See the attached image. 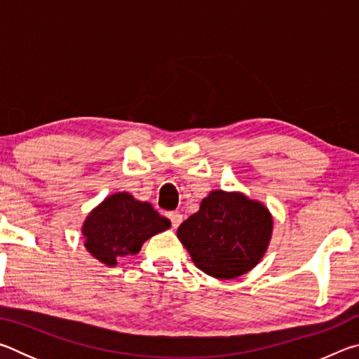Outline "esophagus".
<instances>
[{
    "mask_svg": "<svg viewBox=\"0 0 359 359\" xmlns=\"http://www.w3.org/2000/svg\"><path fill=\"white\" fill-rule=\"evenodd\" d=\"M168 217L172 223V228H179V224L182 223V220H184V215H182L180 212H169Z\"/></svg>",
    "mask_w": 359,
    "mask_h": 359,
    "instance_id": "1",
    "label": "esophagus"
}]
</instances>
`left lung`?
<instances>
[{
    "mask_svg": "<svg viewBox=\"0 0 359 359\" xmlns=\"http://www.w3.org/2000/svg\"><path fill=\"white\" fill-rule=\"evenodd\" d=\"M272 236V215L239 191H210L177 229L193 263L215 278H236L259 263Z\"/></svg>",
    "mask_w": 359,
    "mask_h": 359,
    "instance_id": "1",
    "label": "left lung"
}]
</instances>
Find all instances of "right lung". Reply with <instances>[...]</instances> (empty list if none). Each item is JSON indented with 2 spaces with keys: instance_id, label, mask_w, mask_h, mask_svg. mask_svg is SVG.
Returning <instances> with one entry per match:
<instances>
[{
  "instance_id": "right-lung-1",
  "label": "right lung",
  "mask_w": 359,
  "mask_h": 359,
  "mask_svg": "<svg viewBox=\"0 0 359 359\" xmlns=\"http://www.w3.org/2000/svg\"><path fill=\"white\" fill-rule=\"evenodd\" d=\"M171 226L151 204L121 191L107 196L83 222L85 248L106 266H115L126 255H136L151 236Z\"/></svg>"
}]
</instances>
